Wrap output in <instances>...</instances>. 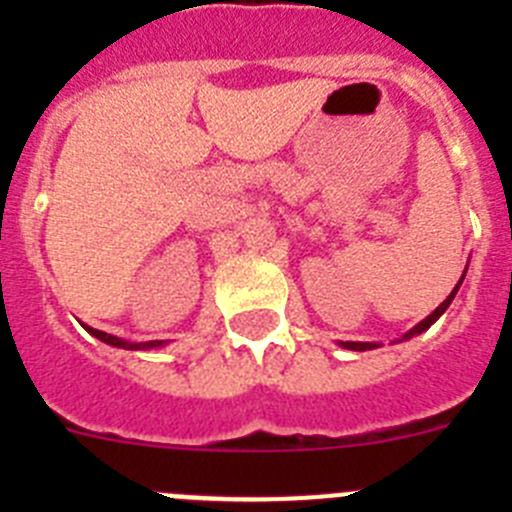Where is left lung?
<instances>
[{"mask_svg":"<svg viewBox=\"0 0 512 512\" xmlns=\"http://www.w3.org/2000/svg\"><path fill=\"white\" fill-rule=\"evenodd\" d=\"M467 266H469V264H467ZM464 277H467V269H464V274H461L459 284H456V287L451 289V295L446 297V300H443L441 305H438L436 310H433L431 315H428V318H425V320H420V323L415 325V328H410L408 333H405V336L400 338V341H410V338H413V336H420V333H423V330H428V328H431V325L436 323L438 318H441L443 312L449 310V305H451V302H454V297H456V292H459V287H461V282H464ZM341 346H343V348H351V351H372V348H377L379 343H364V341H341Z\"/></svg>","mask_w":512,"mask_h":512,"instance_id":"obj_1","label":"left lung"}]
</instances>
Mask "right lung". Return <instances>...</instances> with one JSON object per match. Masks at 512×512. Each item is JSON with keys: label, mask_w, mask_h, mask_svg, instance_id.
I'll return each mask as SVG.
<instances>
[{"label": "right lung", "mask_w": 512, "mask_h": 512, "mask_svg": "<svg viewBox=\"0 0 512 512\" xmlns=\"http://www.w3.org/2000/svg\"><path fill=\"white\" fill-rule=\"evenodd\" d=\"M84 328H87L94 338H99V341L110 343V346H115V348H125V351H148V348L166 346V341H140V343H133V341H122V338H117V336H110V333H104V330L89 328V325H84Z\"/></svg>", "instance_id": "add662e5"}]
</instances>
